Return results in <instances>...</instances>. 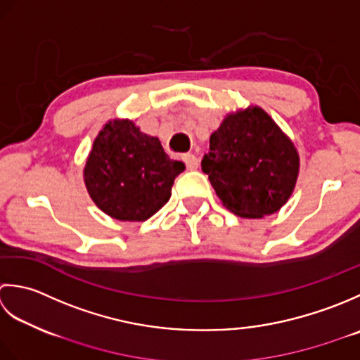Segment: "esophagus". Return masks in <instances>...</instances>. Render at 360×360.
Returning <instances> with one entry per match:
<instances>
[{
	"label": "esophagus",
	"mask_w": 360,
	"mask_h": 360,
	"mask_svg": "<svg viewBox=\"0 0 360 360\" xmlns=\"http://www.w3.org/2000/svg\"><path fill=\"white\" fill-rule=\"evenodd\" d=\"M181 158H183V161H185V165L189 171H194L199 167V160H197L194 153H185Z\"/></svg>",
	"instance_id": "esophagus-1"
}]
</instances>
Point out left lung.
<instances>
[{"instance_id": "8db88e82", "label": "left lung", "mask_w": 360, "mask_h": 360, "mask_svg": "<svg viewBox=\"0 0 360 360\" xmlns=\"http://www.w3.org/2000/svg\"><path fill=\"white\" fill-rule=\"evenodd\" d=\"M298 169L295 146L259 107L226 115L202 160L224 207L245 219L280 210L292 195Z\"/></svg>"}]
</instances>
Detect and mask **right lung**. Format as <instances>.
Listing matches in <instances>:
<instances>
[{"mask_svg":"<svg viewBox=\"0 0 360 360\" xmlns=\"http://www.w3.org/2000/svg\"><path fill=\"white\" fill-rule=\"evenodd\" d=\"M185 171L160 139L129 120L108 121L93 143L84 180L88 194L110 217L143 222L169 200L175 177Z\"/></svg>","mask_w":360,"mask_h":360,"instance_id":"right-lung-1","label":"right lung"}]
</instances>
